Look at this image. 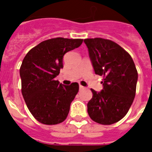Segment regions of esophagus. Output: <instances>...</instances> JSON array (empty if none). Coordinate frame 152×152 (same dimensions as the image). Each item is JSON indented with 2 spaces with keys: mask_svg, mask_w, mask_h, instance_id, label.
Wrapping results in <instances>:
<instances>
[{
  "mask_svg": "<svg viewBox=\"0 0 152 152\" xmlns=\"http://www.w3.org/2000/svg\"><path fill=\"white\" fill-rule=\"evenodd\" d=\"M84 87H83V86H82V85H80V90H83V89H84Z\"/></svg>",
  "mask_w": 152,
  "mask_h": 152,
  "instance_id": "1",
  "label": "esophagus"
}]
</instances>
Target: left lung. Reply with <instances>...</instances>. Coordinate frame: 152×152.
<instances>
[{
  "label": "left lung",
  "instance_id": "obj_1",
  "mask_svg": "<svg viewBox=\"0 0 152 152\" xmlns=\"http://www.w3.org/2000/svg\"><path fill=\"white\" fill-rule=\"evenodd\" d=\"M95 74L103 76V89L93 93L88 113L94 121L112 125L128 113L136 95L138 73L129 53L109 39H84Z\"/></svg>",
  "mask_w": 152,
  "mask_h": 152
}]
</instances>
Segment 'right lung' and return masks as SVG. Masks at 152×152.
<instances>
[{"mask_svg":"<svg viewBox=\"0 0 152 152\" xmlns=\"http://www.w3.org/2000/svg\"><path fill=\"white\" fill-rule=\"evenodd\" d=\"M83 39L55 38L32 48L20 66L23 97L31 114L44 125L63 122L79 91V84L65 86L54 78L63 68V57L80 46Z\"/></svg>","mask_w":152,"mask_h":152,"instance_id":"1","label":"right lung"}]
</instances>
